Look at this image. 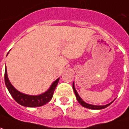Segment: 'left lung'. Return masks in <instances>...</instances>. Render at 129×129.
Listing matches in <instances>:
<instances>
[{"label": "left lung", "mask_w": 129, "mask_h": 129, "mask_svg": "<svg viewBox=\"0 0 129 129\" xmlns=\"http://www.w3.org/2000/svg\"><path fill=\"white\" fill-rule=\"evenodd\" d=\"M73 89H74V93H75V95H76V98H77V100L78 101V102L80 104H81L82 107H86L87 109H104V108H106L108 106H109L110 104H111V103H110V104H108L107 105H104V106H96V105H92V104H89L86 103V102H84L80 98V97L79 96L78 94V93L76 91V89H75V87L74 86V84H73Z\"/></svg>", "instance_id": "obj_1"}]
</instances>
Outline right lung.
I'll return each instance as SVG.
<instances>
[{
    "label": "right lung",
    "mask_w": 129,
    "mask_h": 129,
    "mask_svg": "<svg viewBox=\"0 0 129 129\" xmlns=\"http://www.w3.org/2000/svg\"><path fill=\"white\" fill-rule=\"evenodd\" d=\"M59 81V78L57 79L52 85L51 86L49 89L45 93L39 95H29L24 94L18 91L12 84L9 81V79L7 74V69L5 70V82L7 88L10 93V94L13 97V98L16 100L19 104L27 107H41L44 104H47L49 102L52 97H53V92Z\"/></svg>",
    "instance_id": "right-lung-1"
}]
</instances>
